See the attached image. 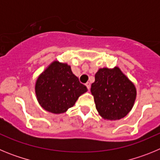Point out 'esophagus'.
Segmentation results:
<instances>
[{"mask_svg": "<svg viewBox=\"0 0 160 160\" xmlns=\"http://www.w3.org/2000/svg\"><path fill=\"white\" fill-rule=\"evenodd\" d=\"M86 87H87V89H88V90H90V82L86 83Z\"/></svg>", "mask_w": 160, "mask_h": 160, "instance_id": "34e87169", "label": "esophagus"}]
</instances>
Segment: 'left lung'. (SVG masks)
Instances as JSON below:
<instances>
[{
	"mask_svg": "<svg viewBox=\"0 0 160 160\" xmlns=\"http://www.w3.org/2000/svg\"><path fill=\"white\" fill-rule=\"evenodd\" d=\"M90 91L98 114L111 121L128 115L135 104L137 94L135 84L118 66L98 69Z\"/></svg>",
	"mask_w": 160,
	"mask_h": 160,
	"instance_id": "8db88e82",
	"label": "left lung"
}]
</instances>
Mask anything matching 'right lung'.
<instances>
[{"instance_id":"right-lung-1","label":"right lung","mask_w":160,"mask_h":160,"mask_svg":"<svg viewBox=\"0 0 160 160\" xmlns=\"http://www.w3.org/2000/svg\"><path fill=\"white\" fill-rule=\"evenodd\" d=\"M34 89L41 107L56 114L66 112L87 91V87L79 82L73 73L70 65L57 60L39 74Z\"/></svg>"}]
</instances>
